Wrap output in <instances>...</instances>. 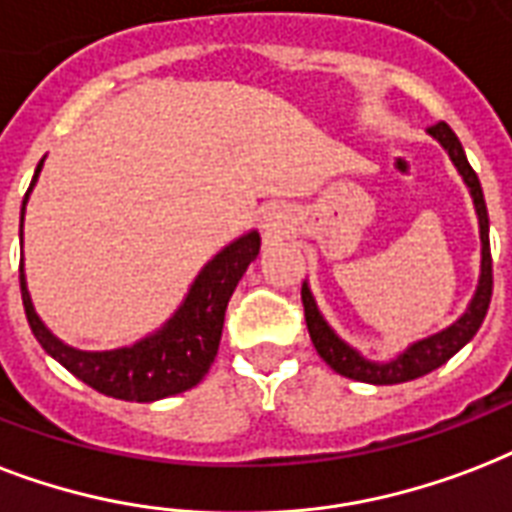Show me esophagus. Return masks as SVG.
<instances>
[{"label":"esophagus","instance_id":"34e87169","mask_svg":"<svg viewBox=\"0 0 512 512\" xmlns=\"http://www.w3.org/2000/svg\"><path fill=\"white\" fill-rule=\"evenodd\" d=\"M260 225H263L265 236H282L284 230L290 228V217L279 206H268L260 217Z\"/></svg>","mask_w":512,"mask_h":512}]
</instances>
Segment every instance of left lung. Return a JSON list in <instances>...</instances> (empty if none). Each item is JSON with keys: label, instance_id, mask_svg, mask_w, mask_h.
<instances>
[{"label": "left lung", "instance_id": "8db88e82", "mask_svg": "<svg viewBox=\"0 0 512 512\" xmlns=\"http://www.w3.org/2000/svg\"><path fill=\"white\" fill-rule=\"evenodd\" d=\"M429 136L438 139L440 147L448 152V158L454 161L456 171L462 174L464 185L470 187V195H473L475 214H478V228H481V279H478V290H475L470 306L464 311L462 317L456 319L454 325H448L446 330H440L435 335H427L421 341L411 343L403 354H397L395 360L389 362H373L365 360L360 351L351 349L349 343L341 341L335 330L325 322V317L319 314L317 300L308 290V284L303 282V290H300V298H303V311H306V327L311 341H314V349L319 351V357L346 378H354V381H365V384H403V381H413V378L427 376L440 365H446L456 351L462 349L464 343L473 341V335L478 333V327L483 325V317L489 311L491 303V287H494V279H491V249H489V212H486V201H483L481 182H478V174L473 171L467 155H464L462 142L456 139V134L448 128V123H438V126L429 128Z\"/></svg>", "mask_w": 512, "mask_h": 512}]
</instances>
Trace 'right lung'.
Listing matches in <instances>:
<instances>
[{
  "instance_id": "obj_1",
  "label": "right lung",
  "mask_w": 512,
  "mask_h": 512,
  "mask_svg": "<svg viewBox=\"0 0 512 512\" xmlns=\"http://www.w3.org/2000/svg\"><path fill=\"white\" fill-rule=\"evenodd\" d=\"M39 171H42V161H39L34 179L26 190V198H23L21 244L23 212H26L31 187L37 185ZM257 252H260V233L257 230H249L241 239L228 244L195 276V282L190 284V290H187L182 306L174 311V317L161 330L136 341L134 346H123V349L83 351L58 341L34 311L21 260L23 308H26V319H29L31 333L39 341V346L48 351L53 360L61 362L72 376L93 386L101 395L115 397V400L152 403V400H163V397L193 389L209 373L214 357H217V349H220L228 300L249 263L257 257Z\"/></svg>"
}]
</instances>
